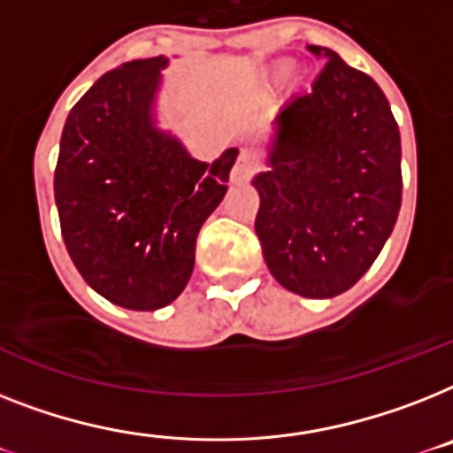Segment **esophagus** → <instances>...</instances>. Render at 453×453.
Here are the masks:
<instances>
[{
	"mask_svg": "<svg viewBox=\"0 0 453 453\" xmlns=\"http://www.w3.org/2000/svg\"><path fill=\"white\" fill-rule=\"evenodd\" d=\"M256 169H258V163H256V160H253V157L249 156L246 150H242L237 157V165H234V169H233L234 179H239V181H242V179H249V176H251Z\"/></svg>",
	"mask_w": 453,
	"mask_h": 453,
	"instance_id": "obj_1",
	"label": "esophagus"
}]
</instances>
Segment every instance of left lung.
Segmentation results:
<instances>
[{"label":"left lung","instance_id":"obj_1","mask_svg":"<svg viewBox=\"0 0 453 453\" xmlns=\"http://www.w3.org/2000/svg\"><path fill=\"white\" fill-rule=\"evenodd\" d=\"M326 67L279 111L270 172L256 176V234L279 284L333 297L377 260L403 202L400 130L365 72L310 46Z\"/></svg>","mask_w":453,"mask_h":453}]
</instances>
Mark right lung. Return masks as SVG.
I'll use <instances>...</instances> for the list:
<instances>
[{"label":"right lung","instance_id":"obj_1","mask_svg":"<svg viewBox=\"0 0 453 453\" xmlns=\"http://www.w3.org/2000/svg\"><path fill=\"white\" fill-rule=\"evenodd\" d=\"M163 55L106 72L73 104L55 165L65 246L88 286L125 310L181 296L202 223L223 200L237 149L211 165L156 130Z\"/></svg>","mask_w":453,"mask_h":453}]
</instances>
